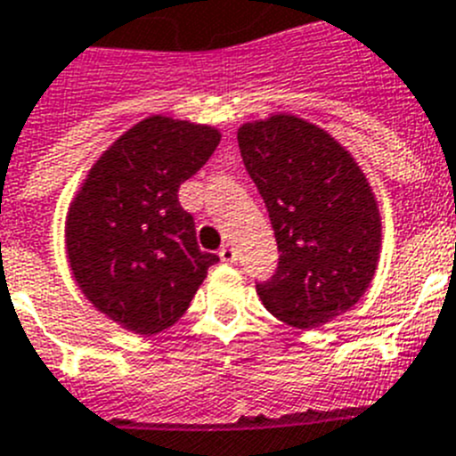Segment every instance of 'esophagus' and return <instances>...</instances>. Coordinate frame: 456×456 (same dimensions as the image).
Returning a JSON list of instances; mask_svg holds the SVG:
<instances>
[{"mask_svg":"<svg viewBox=\"0 0 456 456\" xmlns=\"http://www.w3.org/2000/svg\"><path fill=\"white\" fill-rule=\"evenodd\" d=\"M220 259L223 261H227V264H233V261H236V250H233L232 245H223V248H220Z\"/></svg>","mask_w":456,"mask_h":456,"instance_id":"esophagus-1","label":"esophagus"}]
</instances>
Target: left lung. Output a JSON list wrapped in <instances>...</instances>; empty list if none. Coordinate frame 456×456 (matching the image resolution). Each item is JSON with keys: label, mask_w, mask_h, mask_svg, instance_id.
Instances as JSON below:
<instances>
[{"label": "left lung", "mask_w": 456, "mask_h": 456, "mask_svg": "<svg viewBox=\"0 0 456 456\" xmlns=\"http://www.w3.org/2000/svg\"><path fill=\"white\" fill-rule=\"evenodd\" d=\"M239 146L280 252L271 280L256 282L261 303L303 330L332 322L379 264L381 216L365 174L335 137L291 114L243 124Z\"/></svg>", "instance_id": "8db88e82"}]
</instances>
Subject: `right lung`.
<instances>
[{"label": "right lung", "mask_w": 456, "mask_h": 456, "mask_svg": "<svg viewBox=\"0 0 456 456\" xmlns=\"http://www.w3.org/2000/svg\"><path fill=\"white\" fill-rule=\"evenodd\" d=\"M220 144L211 126L149 117L91 167L66 220L70 271L94 307L137 335L176 323L217 255L201 252L179 188Z\"/></svg>", "instance_id": "1"}]
</instances>
